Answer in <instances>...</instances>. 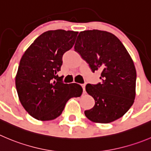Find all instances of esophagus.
Masks as SVG:
<instances>
[{"instance_id": "obj_1", "label": "esophagus", "mask_w": 151, "mask_h": 151, "mask_svg": "<svg viewBox=\"0 0 151 151\" xmlns=\"http://www.w3.org/2000/svg\"><path fill=\"white\" fill-rule=\"evenodd\" d=\"M82 87H83V93H86V84H83L81 85Z\"/></svg>"}]
</instances>
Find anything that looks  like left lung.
<instances>
[{
    "instance_id": "8db88e82",
    "label": "left lung",
    "mask_w": 151,
    "mask_h": 151,
    "mask_svg": "<svg viewBox=\"0 0 151 151\" xmlns=\"http://www.w3.org/2000/svg\"><path fill=\"white\" fill-rule=\"evenodd\" d=\"M74 50L93 72H101L102 82L87 84L86 90L95 100L85 115L96 123H110L122 117L136 96L137 71L134 61L114 35L93 29L80 32Z\"/></svg>"
}]
</instances>
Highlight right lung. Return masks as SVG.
I'll return each mask as SVG.
<instances>
[{
  "label": "right lung",
  "mask_w": 151,
  "mask_h": 151,
  "mask_svg": "<svg viewBox=\"0 0 151 151\" xmlns=\"http://www.w3.org/2000/svg\"><path fill=\"white\" fill-rule=\"evenodd\" d=\"M78 32L50 30L37 37L20 59L15 76L19 99L32 117L53 120L60 116L66 102L79 97L83 88L77 83L61 82L62 58L75 43Z\"/></svg>",
  "instance_id": "add662e5"
}]
</instances>
